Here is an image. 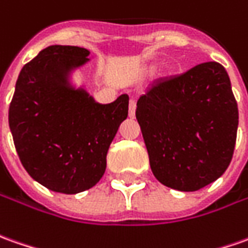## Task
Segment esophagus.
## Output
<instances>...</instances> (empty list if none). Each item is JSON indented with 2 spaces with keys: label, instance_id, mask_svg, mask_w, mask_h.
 I'll use <instances>...</instances> for the list:
<instances>
[{
  "label": "esophagus",
  "instance_id": "obj_1",
  "mask_svg": "<svg viewBox=\"0 0 248 248\" xmlns=\"http://www.w3.org/2000/svg\"><path fill=\"white\" fill-rule=\"evenodd\" d=\"M136 107H137L136 100H130V104H129V117L130 118H133L136 115Z\"/></svg>",
  "mask_w": 248,
  "mask_h": 248
}]
</instances>
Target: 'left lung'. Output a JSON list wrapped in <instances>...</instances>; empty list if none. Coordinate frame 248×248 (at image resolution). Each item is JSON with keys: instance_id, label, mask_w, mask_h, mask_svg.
<instances>
[{"instance_id": "8db88e82", "label": "left lung", "mask_w": 248, "mask_h": 248, "mask_svg": "<svg viewBox=\"0 0 248 248\" xmlns=\"http://www.w3.org/2000/svg\"><path fill=\"white\" fill-rule=\"evenodd\" d=\"M136 118L153 175L167 187L197 191L230 166L239 111L218 62L153 82L138 99Z\"/></svg>"}]
</instances>
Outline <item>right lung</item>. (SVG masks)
I'll list each match as a JSON object with an SVG mask.
<instances>
[{
	"label": "right lung",
	"mask_w": 248,
	"mask_h": 248,
	"mask_svg": "<svg viewBox=\"0 0 248 248\" xmlns=\"http://www.w3.org/2000/svg\"><path fill=\"white\" fill-rule=\"evenodd\" d=\"M88 55L77 46L42 50L21 69L9 106L21 164L32 179L55 193L77 194L100 181L110 144L129 112L127 95L100 104L67 81Z\"/></svg>",
	"instance_id": "obj_1"
}]
</instances>
